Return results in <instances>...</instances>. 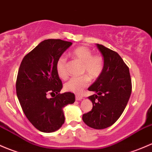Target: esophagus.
Here are the masks:
<instances>
[{
    "mask_svg": "<svg viewBox=\"0 0 152 152\" xmlns=\"http://www.w3.org/2000/svg\"><path fill=\"white\" fill-rule=\"evenodd\" d=\"M75 99L77 101H80V100L83 99V96H79V95H76Z\"/></svg>",
    "mask_w": 152,
    "mask_h": 152,
    "instance_id": "obj_1",
    "label": "esophagus"
}]
</instances>
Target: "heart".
<instances>
[{
	"label": "heart",
	"mask_w": 152,
	"mask_h": 152,
	"mask_svg": "<svg viewBox=\"0 0 152 152\" xmlns=\"http://www.w3.org/2000/svg\"><path fill=\"white\" fill-rule=\"evenodd\" d=\"M72 56L75 58L83 63L82 72L86 73L80 77H72L64 84V89L67 91L80 94L90 83L91 79H96L101 75L104 70V60L99 55H92L90 49L86 47H79L73 50ZM56 69L58 76L62 80L68 77L66 69V58L62 55L58 58L56 64Z\"/></svg>",
	"instance_id": "obj_1"
}]
</instances>
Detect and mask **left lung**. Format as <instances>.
<instances>
[{"label":"left lung","mask_w":152,"mask_h":152,"mask_svg":"<svg viewBox=\"0 0 152 152\" xmlns=\"http://www.w3.org/2000/svg\"><path fill=\"white\" fill-rule=\"evenodd\" d=\"M104 58V70L88 91L93 103L91 110L83 115V121L90 127L104 129L113 124L124 110L132 92L129 67L115 51L97 44Z\"/></svg>","instance_id":"8db88e82"}]
</instances>
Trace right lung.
Here are the masks:
<instances>
[{"label":"right lung","mask_w":152,"mask_h":152,"mask_svg":"<svg viewBox=\"0 0 152 152\" xmlns=\"http://www.w3.org/2000/svg\"><path fill=\"white\" fill-rule=\"evenodd\" d=\"M71 45L61 39L44 40L23 58L19 68L17 96L28 121L41 132L60 129L65 121L63 107L75 101L73 93L60 94L63 84L56 69L58 58ZM48 94L55 96L48 98Z\"/></svg>","instance_id":"add662e5"}]
</instances>
